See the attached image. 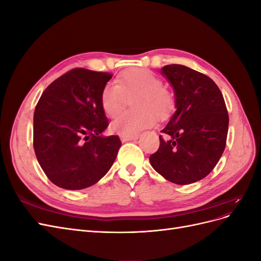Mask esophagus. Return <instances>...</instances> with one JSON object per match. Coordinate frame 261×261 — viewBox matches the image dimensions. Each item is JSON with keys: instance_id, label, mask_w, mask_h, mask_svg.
I'll list each match as a JSON object with an SVG mask.
<instances>
[{"instance_id": "esophagus-1", "label": "esophagus", "mask_w": 261, "mask_h": 261, "mask_svg": "<svg viewBox=\"0 0 261 261\" xmlns=\"http://www.w3.org/2000/svg\"><path fill=\"white\" fill-rule=\"evenodd\" d=\"M121 140L123 141V143H125V141H130V140H136L138 139L139 135L138 134H134V135H121Z\"/></svg>"}]
</instances>
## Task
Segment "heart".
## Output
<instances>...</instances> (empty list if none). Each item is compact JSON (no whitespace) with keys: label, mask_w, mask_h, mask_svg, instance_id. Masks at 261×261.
Wrapping results in <instances>:
<instances>
[{"label":"heart","mask_w":261,"mask_h":261,"mask_svg":"<svg viewBox=\"0 0 261 261\" xmlns=\"http://www.w3.org/2000/svg\"><path fill=\"white\" fill-rule=\"evenodd\" d=\"M116 83L107 84L101 92V107L110 117L122 112L127 97L137 94L134 107L138 110L124 112L111 124V129L121 135H134L152 126L158 117H167L175 106L173 92L162 85V80L148 68L126 69Z\"/></svg>","instance_id":"1"}]
</instances>
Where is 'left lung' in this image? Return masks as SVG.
I'll return each mask as SVG.
<instances>
[{"label": "left lung", "mask_w": 261, "mask_h": 261, "mask_svg": "<svg viewBox=\"0 0 261 261\" xmlns=\"http://www.w3.org/2000/svg\"><path fill=\"white\" fill-rule=\"evenodd\" d=\"M175 92L176 111L161 130L152 168L178 185L195 183L215 169L226 145L228 114L210 77L184 65L162 67Z\"/></svg>", "instance_id": "obj_1"}]
</instances>
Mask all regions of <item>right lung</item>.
Masks as SVG:
<instances>
[{
	"label": "right lung",
	"mask_w": 261,
	"mask_h": 261,
	"mask_svg": "<svg viewBox=\"0 0 261 261\" xmlns=\"http://www.w3.org/2000/svg\"><path fill=\"white\" fill-rule=\"evenodd\" d=\"M112 74L73 68L51 83L34 114V149L45 175L77 191L96 184L112 167L122 143L102 136L108 117L101 92Z\"/></svg>",
	"instance_id": "right-lung-1"
}]
</instances>
